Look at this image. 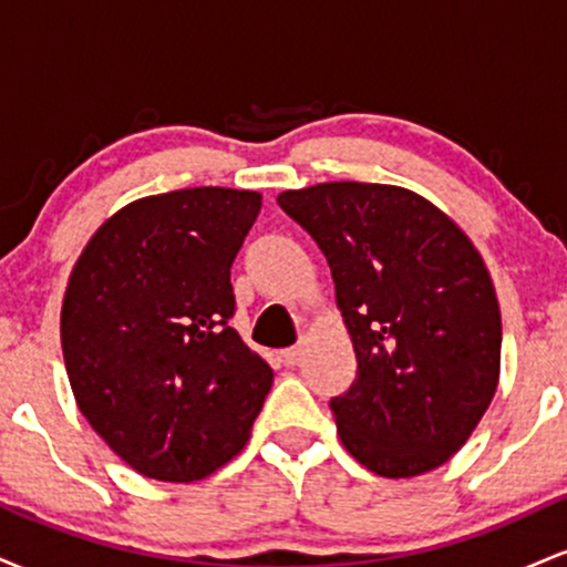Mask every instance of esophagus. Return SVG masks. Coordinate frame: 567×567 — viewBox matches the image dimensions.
Returning <instances> with one entry per match:
<instances>
[{
    "label": "esophagus",
    "instance_id": "1",
    "mask_svg": "<svg viewBox=\"0 0 567 567\" xmlns=\"http://www.w3.org/2000/svg\"><path fill=\"white\" fill-rule=\"evenodd\" d=\"M279 360H282V365H288V368L301 365V360H303V347H290V349H285L282 354H279Z\"/></svg>",
    "mask_w": 567,
    "mask_h": 567
}]
</instances>
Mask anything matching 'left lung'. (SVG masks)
Returning <instances> with one entry per match:
<instances>
[{"instance_id": "left-lung-1", "label": "left lung", "mask_w": 567, "mask_h": 567, "mask_svg": "<svg viewBox=\"0 0 567 567\" xmlns=\"http://www.w3.org/2000/svg\"><path fill=\"white\" fill-rule=\"evenodd\" d=\"M277 202L328 258L354 343L357 379L330 400L343 447L381 477L437 470L498 386L501 311L483 256L400 186L336 181Z\"/></svg>"}]
</instances>
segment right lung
<instances>
[{
    "label": "right lung",
    "mask_w": 567,
    "mask_h": 567,
    "mask_svg": "<svg viewBox=\"0 0 567 567\" xmlns=\"http://www.w3.org/2000/svg\"><path fill=\"white\" fill-rule=\"evenodd\" d=\"M261 194L130 202L69 277L61 343L76 405L143 477L194 483L245 447L275 373L231 328V264Z\"/></svg>",
    "instance_id": "obj_1"
}]
</instances>
